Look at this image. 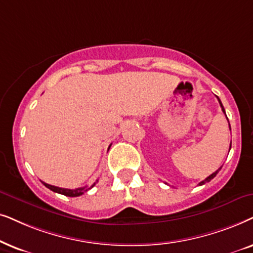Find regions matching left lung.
<instances>
[{"label":"left lung","instance_id":"1","mask_svg":"<svg viewBox=\"0 0 253 253\" xmlns=\"http://www.w3.org/2000/svg\"><path fill=\"white\" fill-rule=\"evenodd\" d=\"M217 99H218V103H220V105H221V107H222V111H223V113L225 114L224 107H223V105H222L221 100H220V98H218V97H217ZM225 117H227V116H225ZM227 119H228V118H227ZM228 121H229V120H228ZM229 126H230V125H229ZM230 147H231V143H230ZM220 170H221V168H220V169H218V170H216V171H215V172H214V173H211L210 177H207V178H206V179H205V180H203V181H200V183H199V185H204V184H206V183H208V181H211V179H213V178H214L215 176H216V174H217V172H218V171H220Z\"/></svg>","mask_w":253,"mask_h":253}]
</instances>
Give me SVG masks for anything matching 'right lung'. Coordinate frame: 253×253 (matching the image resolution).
I'll list each match as a JSON object with an SVG mask.
<instances>
[{
	"mask_svg": "<svg viewBox=\"0 0 253 253\" xmlns=\"http://www.w3.org/2000/svg\"><path fill=\"white\" fill-rule=\"evenodd\" d=\"M42 184L45 185L47 188H49L50 191L55 192V193L63 194V195H66V197H80V195H82L84 192H86L87 190H90V188L93 187L96 185V183H93V185H91V186H90V187H86L85 186V187L75 188V190H70V188H61V187H58V186H53V185L46 184V183H43V181H42Z\"/></svg>",
	"mask_w": 253,
	"mask_h": 253,
	"instance_id": "right-lung-1",
	"label": "right lung"
}]
</instances>
